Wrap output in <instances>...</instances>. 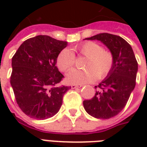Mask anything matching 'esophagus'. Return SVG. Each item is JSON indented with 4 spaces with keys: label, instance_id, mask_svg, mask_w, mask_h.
Instances as JSON below:
<instances>
[{
    "label": "esophagus",
    "instance_id": "1",
    "mask_svg": "<svg viewBox=\"0 0 147 147\" xmlns=\"http://www.w3.org/2000/svg\"><path fill=\"white\" fill-rule=\"evenodd\" d=\"M82 85H76V84H72L71 85V88L72 89H76V88H80V87H82Z\"/></svg>",
    "mask_w": 147,
    "mask_h": 147
}]
</instances>
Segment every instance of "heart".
<instances>
[{"instance_id":"heart-1","label":"heart","mask_w":147,"mask_h":147,"mask_svg":"<svg viewBox=\"0 0 147 147\" xmlns=\"http://www.w3.org/2000/svg\"><path fill=\"white\" fill-rule=\"evenodd\" d=\"M76 52L86 57V69H72L67 74L66 80L71 84H86L95 81L97 78L104 79L110 72L113 66V56L108 50L94 42H86L71 49H63L57 58V66L61 71H67L75 64Z\"/></svg>"}]
</instances>
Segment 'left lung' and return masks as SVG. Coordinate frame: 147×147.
Masks as SVG:
<instances>
[{"instance_id":"8db88e82","label":"left lung","mask_w":147,"mask_h":147,"mask_svg":"<svg viewBox=\"0 0 147 147\" xmlns=\"http://www.w3.org/2000/svg\"><path fill=\"white\" fill-rule=\"evenodd\" d=\"M86 40H98L113 56V66L105 80L99 83L95 95L83 101L86 113L98 119H109L124 108L136 86L138 63L131 46L121 37L108 33L98 34Z\"/></svg>"}]
</instances>
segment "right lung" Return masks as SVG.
<instances>
[{"instance_id": "1", "label": "right lung", "mask_w": 147, "mask_h": 147, "mask_svg": "<svg viewBox=\"0 0 147 147\" xmlns=\"http://www.w3.org/2000/svg\"><path fill=\"white\" fill-rule=\"evenodd\" d=\"M67 45L47 35L24 41L11 59L10 83L19 107L28 117L45 120L58 113L70 86H57L64 76L57 64Z\"/></svg>"}]
</instances>
